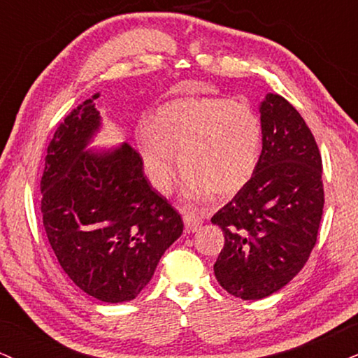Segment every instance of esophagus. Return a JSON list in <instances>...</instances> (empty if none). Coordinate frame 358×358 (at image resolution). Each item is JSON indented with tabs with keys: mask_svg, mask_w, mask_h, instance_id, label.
<instances>
[{
	"mask_svg": "<svg viewBox=\"0 0 358 358\" xmlns=\"http://www.w3.org/2000/svg\"><path fill=\"white\" fill-rule=\"evenodd\" d=\"M182 220L184 224H186L187 233H196V231L199 229V226L203 224V220H201V217H197L194 213L186 211V209H182Z\"/></svg>",
	"mask_w": 358,
	"mask_h": 358,
	"instance_id": "esophagus-1",
	"label": "esophagus"
}]
</instances>
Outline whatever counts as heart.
I'll list each match as a JSON object with an SVG mask.
<instances>
[{
  "instance_id": "1",
  "label": "heart",
  "mask_w": 358,
  "mask_h": 358,
  "mask_svg": "<svg viewBox=\"0 0 358 358\" xmlns=\"http://www.w3.org/2000/svg\"><path fill=\"white\" fill-rule=\"evenodd\" d=\"M137 147L150 182L169 192L182 169L184 194L234 196L255 174L262 124L250 105L217 96H187L155 108L149 127L138 129Z\"/></svg>"
}]
</instances>
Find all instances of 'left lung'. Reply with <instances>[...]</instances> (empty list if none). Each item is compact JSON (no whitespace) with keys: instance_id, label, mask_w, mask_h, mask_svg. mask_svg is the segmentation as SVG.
I'll list each match as a JSON object with an SVG mask.
<instances>
[{"instance_id":"left-lung-1","label":"left lung","mask_w":358,"mask_h":358,"mask_svg":"<svg viewBox=\"0 0 358 358\" xmlns=\"http://www.w3.org/2000/svg\"><path fill=\"white\" fill-rule=\"evenodd\" d=\"M263 149L255 174L211 217L224 233L214 275L226 292L262 300L308 262L323 214L322 155L312 130L288 100L259 103Z\"/></svg>"}]
</instances>
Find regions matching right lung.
Segmentation results:
<instances>
[{"label":"right lung","instance_id":"right-lung-1","mask_svg":"<svg viewBox=\"0 0 358 358\" xmlns=\"http://www.w3.org/2000/svg\"><path fill=\"white\" fill-rule=\"evenodd\" d=\"M99 96L73 108L50 142L41 214L69 278L96 300L122 303L145 288L184 224L150 186L136 149L124 142L87 150L102 125Z\"/></svg>","mask_w":358,"mask_h":358}]
</instances>
